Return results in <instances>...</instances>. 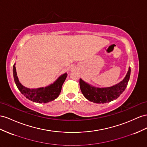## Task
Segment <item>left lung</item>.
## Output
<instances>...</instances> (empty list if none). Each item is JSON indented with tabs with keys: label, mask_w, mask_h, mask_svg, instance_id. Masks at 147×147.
<instances>
[{
	"label": "left lung",
	"mask_w": 147,
	"mask_h": 147,
	"mask_svg": "<svg viewBox=\"0 0 147 147\" xmlns=\"http://www.w3.org/2000/svg\"><path fill=\"white\" fill-rule=\"evenodd\" d=\"M130 67L122 81L109 87L100 88L89 84L80 79V87L83 96L90 101L95 103H106L116 100L123 93L128 84L130 75Z\"/></svg>",
	"instance_id": "obj_1"
}]
</instances>
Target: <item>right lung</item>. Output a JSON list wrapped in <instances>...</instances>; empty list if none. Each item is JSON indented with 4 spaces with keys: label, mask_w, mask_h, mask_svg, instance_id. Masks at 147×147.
<instances>
[{
    "label": "right lung",
    "mask_w": 147,
    "mask_h": 147,
    "mask_svg": "<svg viewBox=\"0 0 147 147\" xmlns=\"http://www.w3.org/2000/svg\"><path fill=\"white\" fill-rule=\"evenodd\" d=\"M13 74L15 84L20 92L28 100L38 103H47L56 99L60 94L63 83L67 77V74L65 73L48 86L38 88H29L20 82L16 71L15 64L13 66Z\"/></svg>",
    "instance_id": "right-lung-1"
}]
</instances>
